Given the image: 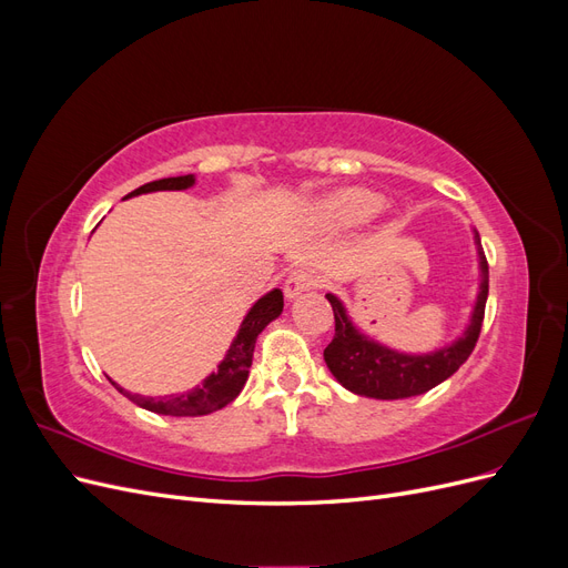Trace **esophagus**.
<instances>
[{
  "mask_svg": "<svg viewBox=\"0 0 568 568\" xmlns=\"http://www.w3.org/2000/svg\"><path fill=\"white\" fill-rule=\"evenodd\" d=\"M320 284H322L320 272L307 270V267L305 270H296V272H291V277L286 280L284 294H286V298H296L298 294H303V291H311V288H315Z\"/></svg>",
  "mask_w": 568,
  "mask_h": 568,
  "instance_id": "obj_1",
  "label": "esophagus"
}]
</instances>
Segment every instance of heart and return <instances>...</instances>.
<instances>
[{
	"mask_svg": "<svg viewBox=\"0 0 568 568\" xmlns=\"http://www.w3.org/2000/svg\"><path fill=\"white\" fill-rule=\"evenodd\" d=\"M382 196L367 189H343L320 205V217L329 227H355L382 211Z\"/></svg>",
	"mask_w": 568,
	"mask_h": 568,
	"instance_id": "obj_1",
	"label": "heart"
}]
</instances>
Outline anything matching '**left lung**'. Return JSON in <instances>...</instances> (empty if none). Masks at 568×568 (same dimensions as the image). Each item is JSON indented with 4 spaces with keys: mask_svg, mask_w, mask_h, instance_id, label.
I'll list each match as a JSON object with an SVG mask.
<instances>
[{
    "mask_svg": "<svg viewBox=\"0 0 568 568\" xmlns=\"http://www.w3.org/2000/svg\"><path fill=\"white\" fill-rule=\"evenodd\" d=\"M476 246L480 257V291L474 305L471 322L462 338H457L453 346L436 353L405 355L379 346V343L369 341L355 329L346 315V307L341 305L336 296L326 294V301L332 303L334 311L336 334L329 346L324 348V363L332 369L338 384L357 395H367V398L398 400L432 390L467 363V357L471 355L478 341L480 326H484L488 301V261L484 248H480L478 232Z\"/></svg>",
    "mask_w": 568,
    "mask_h": 568,
    "instance_id": "8db88e82",
    "label": "left lung"
}]
</instances>
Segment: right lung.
Instances as JSON below:
<instances>
[{"label":"right lung","instance_id":"right-lung-1","mask_svg":"<svg viewBox=\"0 0 568 568\" xmlns=\"http://www.w3.org/2000/svg\"><path fill=\"white\" fill-rule=\"evenodd\" d=\"M194 184V175H182V178H165L142 184L140 189H134L128 196L136 194H146V192H161V189H186ZM284 307V296L280 288L270 291L267 296L257 301L248 315L242 322V329H239L236 338L232 341V346L222 359L217 372H213L209 379H205L201 386L194 390H186L182 395H165V398H144V395H134L128 393L125 388H120L115 382H111L120 393L130 398L134 405H140L149 412H156V415H170V417H201V415H211L215 409H222L230 405L239 393H242L246 379H248V367L253 363V348H255V338L261 334L265 326L280 317Z\"/></svg>","mask_w":568,"mask_h":568}]
</instances>
